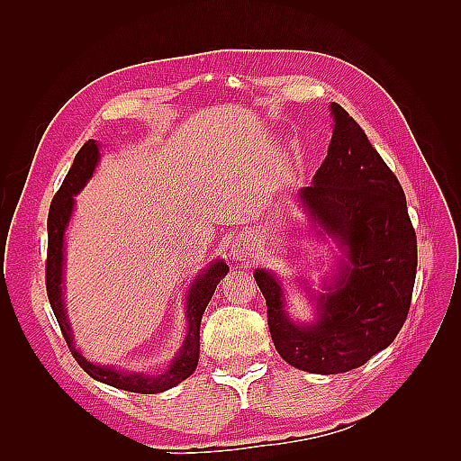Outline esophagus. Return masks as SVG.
<instances>
[{"instance_id":"34e87169","label":"esophagus","mask_w":461,"mask_h":461,"mask_svg":"<svg viewBox=\"0 0 461 461\" xmlns=\"http://www.w3.org/2000/svg\"><path fill=\"white\" fill-rule=\"evenodd\" d=\"M229 254H230V258L234 261L249 263V261H252V258L256 256L254 240L249 239V236H246V234L234 236V239L230 240V246H229Z\"/></svg>"}]
</instances>
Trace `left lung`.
I'll use <instances>...</instances> for the list:
<instances>
[{
	"label": "left lung",
	"instance_id": "left-lung-1",
	"mask_svg": "<svg viewBox=\"0 0 461 461\" xmlns=\"http://www.w3.org/2000/svg\"><path fill=\"white\" fill-rule=\"evenodd\" d=\"M330 117L327 158L312 186L296 194L313 234L340 249L323 292L312 290L313 319H292L281 278L269 269L254 273L276 352L317 375L356 369L393 344L410 312L417 269V239L398 178L339 104H330ZM302 285L310 292L308 281Z\"/></svg>",
	"mask_w": 461,
	"mask_h": 461
}]
</instances>
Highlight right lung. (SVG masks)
<instances>
[{"label": "right lung", "mask_w": 461, "mask_h": 461, "mask_svg": "<svg viewBox=\"0 0 461 461\" xmlns=\"http://www.w3.org/2000/svg\"><path fill=\"white\" fill-rule=\"evenodd\" d=\"M97 161H100V144L95 140H88L77 153L71 171L67 173L59 192L50 205L48 215V263H46V288L48 298L55 319L61 327L63 337L67 340L68 350L78 361V366L85 369L92 379L115 386L121 390L138 394H158L163 390H169L183 383L185 379L196 371L200 357V323L202 315L212 300L221 278L229 273V265L222 259H213L203 271H200L186 290L185 317H186V337L180 346L178 354L171 359L163 373H134L115 369L113 366H97L94 361L86 359L75 346V337L71 323H68L63 290H65V232L71 222L75 212V196L86 186L92 178Z\"/></svg>", "instance_id": "obj_1"}]
</instances>
